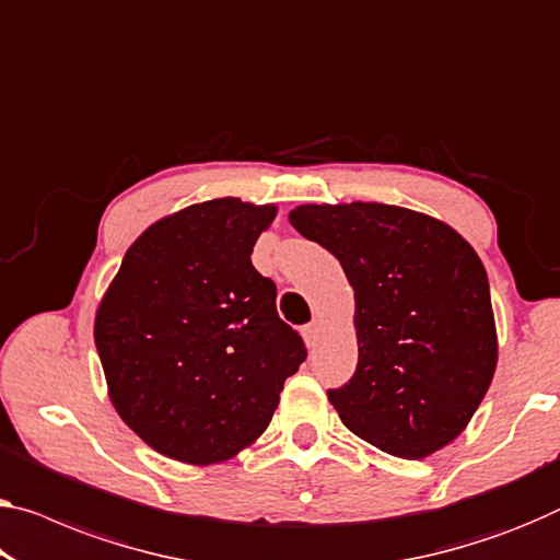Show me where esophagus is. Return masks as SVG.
Instances as JSON below:
<instances>
[{"label": "esophagus", "instance_id": "esophagus-1", "mask_svg": "<svg viewBox=\"0 0 560 560\" xmlns=\"http://www.w3.org/2000/svg\"><path fill=\"white\" fill-rule=\"evenodd\" d=\"M317 332H320V323H310V325H305V328H303V338H305L307 346H315Z\"/></svg>", "mask_w": 560, "mask_h": 560}]
</instances>
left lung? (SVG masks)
<instances>
[{"label":"left lung","mask_w":560,"mask_h":560,"mask_svg":"<svg viewBox=\"0 0 560 560\" xmlns=\"http://www.w3.org/2000/svg\"><path fill=\"white\" fill-rule=\"evenodd\" d=\"M288 220L338 257L355 295V375L328 390L342 425L395 458L445 448L498 365L478 253L448 222L398 205H298Z\"/></svg>","instance_id":"obj_1"}]
</instances>
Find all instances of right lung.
<instances>
[{
	"instance_id": "1",
	"label": "right lung",
	"mask_w": 560,
	"mask_h": 560,
	"mask_svg": "<svg viewBox=\"0 0 560 560\" xmlns=\"http://www.w3.org/2000/svg\"><path fill=\"white\" fill-rule=\"evenodd\" d=\"M278 205L218 197L167 214L125 253L94 313V346L119 418L187 466L235 458L270 425L307 358L253 268Z\"/></svg>"
}]
</instances>
